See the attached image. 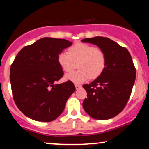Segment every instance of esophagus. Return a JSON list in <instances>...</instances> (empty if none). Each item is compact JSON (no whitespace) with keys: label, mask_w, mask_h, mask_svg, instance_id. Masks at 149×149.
<instances>
[{"label":"esophagus","mask_w":149,"mask_h":149,"mask_svg":"<svg viewBox=\"0 0 149 149\" xmlns=\"http://www.w3.org/2000/svg\"><path fill=\"white\" fill-rule=\"evenodd\" d=\"M75 87H76V90H78V89H80L81 88V85H79V84H76L75 85Z\"/></svg>","instance_id":"1"}]
</instances>
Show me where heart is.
Listing matches in <instances>:
<instances>
[{
	"label": "heart",
	"instance_id": "heart-1",
	"mask_svg": "<svg viewBox=\"0 0 149 149\" xmlns=\"http://www.w3.org/2000/svg\"><path fill=\"white\" fill-rule=\"evenodd\" d=\"M69 54L61 52L57 61L61 68L69 72L76 67L78 70L66 75V80L74 83H82L89 78L95 79L103 73L107 66V55L102 49L85 43H76L69 49Z\"/></svg>",
	"mask_w": 149,
	"mask_h": 149
}]
</instances>
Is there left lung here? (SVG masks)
Instances as JSON below:
<instances>
[{
    "instance_id": "left-lung-1",
    "label": "left lung",
    "mask_w": 149,
    "mask_h": 149,
    "mask_svg": "<svg viewBox=\"0 0 149 149\" xmlns=\"http://www.w3.org/2000/svg\"><path fill=\"white\" fill-rule=\"evenodd\" d=\"M82 42L96 45L107 55L103 73L91 83L83 85L88 92L83 109L95 119L112 118L123 110L130 97L136 78L132 57L125 47L108 38L97 36Z\"/></svg>"
}]
</instances>
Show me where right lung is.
Listing matches in <instances>:
<instances>
[{"instance_id": "obj_1", "label": "right lung", "mask_w": 149, "mask_h": 149, "mask_svg": "<svg viewBox=\"0 0 149 149\" xmlns=\"http://www.w3.org/2000/svg\"><path fill=\"white\" fill-rule=\"evenodd\" d=\"M71 45L66 39L42 38L23 47L15 57L10 74L13 99L29 118L41 122L57 118L76 90L70 80L55 83L64 75L58 54Z\"/></svg>"}]
</instances>
